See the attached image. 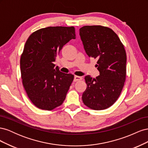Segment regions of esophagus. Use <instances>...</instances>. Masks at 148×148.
<instances>
[{
	"label": "esophagus",
	"mask_w": 148,
	"mask_h": 148,
	"mask_svg": "<svg viewBox=\"0 0 148 148\" xmlns=\"http://www.w3.org/2000/svg\"><path fill=\"white\" fill-rule=\"evenodd\" d=\"M81 79H82V77H78V76H75L74 77V82H77Z\"/></svg>",
	"instance_id": "esophagus-1"
}]
</instances>
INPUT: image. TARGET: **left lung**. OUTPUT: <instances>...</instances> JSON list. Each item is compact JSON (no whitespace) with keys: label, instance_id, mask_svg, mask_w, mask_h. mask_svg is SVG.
<instances>
[{"label":"left lung","instance_id":"8db88e82","mask_svg":"<svg viewBox=\"0 0 148 148\" xmlns=\"http://www.w3.org/2000/svg\"><path fill=\"white\" fill-rule=\"evenodd\" d=\"M84 49L89 57L97 60L99 75L85 77L87 84L82 95L87 107L96 110L112 106L119 98L126 78L127 55L114 31L100 25L84 26L79 29Z\"/></svg>","mask_w":148,"mask_h":148}]
</instances>
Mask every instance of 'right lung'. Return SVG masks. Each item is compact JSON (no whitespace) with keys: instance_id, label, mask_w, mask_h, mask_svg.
Instances as JSON below:
<instances>
[{"instance_id":"add662e5","label":"right lung","mask_w":148,"mask_h":148,"mask_svg":"<svg viewBox=\"0 0 148 148\" xmlns=\"http://www.w3.org/2000/svg\"><path fill=\"white\" fill-rule=\"evenodd\" d=\"M75 38L73 26H49L26 41L20 59L22 82L38 108L51 110L64 101L74 76L61 72L53 62L63 46Z\"/></svg>"}]
</instances>
